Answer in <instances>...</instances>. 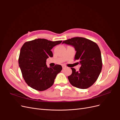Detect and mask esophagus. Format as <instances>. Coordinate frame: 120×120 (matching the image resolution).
<instances>
[{"label": "esophagus", "instance_id": "esophagus-1", "mask_svg": "<svg viewBox=\"0 0 120 120\" xmlns=\"http://www.w3.org/2000/svg\"><path fill=\"white\" fill-rule=\"evenodd\" d=\"M62 67H63V69H64L65 68H66V66H62Z\"/></svg>", "mask_w": 120, "mask_h": 120}]
</instances>
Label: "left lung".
Wrapping results in <instances>:
<instances>
[{
	"mask_svg": "<svg viewBox=\"0 0 120 120\" xmlns=\"http://www.w3.org/2000/svg\"><path fill=\"white\" fill-rule=\"evenodd\" d=\"M63 43L73 46L76 53L75 60L81 66L79 71L71 68L72 74L68 81L74 86L86 89L97 81L102 68V60L99 47L95 42L84 38L75 37L64 41Z\"/></svg>",
	"mask_w": 120,
	"mask_h": 120,
	"instance_id": "8db88e82",
	"label": "left lung"
}]
</instances>
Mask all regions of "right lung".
Listing matches in <instances>:
<instances>
[{"instance_id":"right-lung-1","label":"right lung","mask_w":120,"mask_h":120,"mask_svg":"<svg viewBox=\"0 0 120 120\" xmlns=\"http://www.w3.org/2000/svg\"><path fill=\"white\" fill-rule=\"evenodd\" d=\"M61 41H52L38 38L25 42L20 49L19 64L22 77L31 88L43 91L51 87L62 67L56 64L48 68L46 60L52 57L51 49Z\"/></svg>"}]
</instances>
